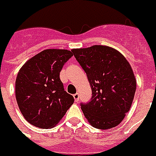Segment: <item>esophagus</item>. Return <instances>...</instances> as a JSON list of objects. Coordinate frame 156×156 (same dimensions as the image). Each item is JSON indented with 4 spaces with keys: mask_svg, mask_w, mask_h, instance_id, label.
Returning <instances> with one entry per match:
<instances>
[{
    "mask_svg": "<svg viewBox=\"0 0 156 156\" xmlns=\"http://www.w3.org/2000/svg\"><path fill=\"white\" fill-rule=\"evenodd\" d=\"M73 97H74V99H75V101H76V102L79 101V98H80V97H79V93L74 94V95H73Z\"/></svg>",
    "mask_w": 156,
    "mask_h": 156,
    "instance_id": "obj_1",
    "label": "esophagus"
}]
</instances>
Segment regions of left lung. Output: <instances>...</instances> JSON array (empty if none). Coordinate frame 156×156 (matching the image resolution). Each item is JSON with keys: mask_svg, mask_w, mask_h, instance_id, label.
<instances>
[{"mask_svg": "<svg viewBox=\"0 0 156 156\" xmlns=\"http://www.w3.org/2000/svg\"><path fill=\"white\" fill-rule=\"evenodd\" d=\"M87 73L92 97L80 108L90 125L99 129L118 126L129 111L136 90L131 66L117 49L105 45L73 48Z\"/></svg>", "mask_w": 156, "mask_h": 156, "instance_id": "left-lung-1", "label": "left lung"}]
</instances>
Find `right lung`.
Returning <instances> with one entry per match:
<instances>
[{"instance_id": "right-lung-1", "label": "right lung", "mask_w": 156, "mask_h": 156, "mask_svg": "<svg viewBox=\"0 0 156 156\" xmlns=\"http://www.w3.org/2000/svg\"><path fill=\"white\" fill-rule=\"evenodd\" d=\"M72 51L48 48L29 58L19 69L15 93L18 108L32 125L40 129L55 127L74 103L66 92L59 73Z\"/></svg>"}]
</instances>
